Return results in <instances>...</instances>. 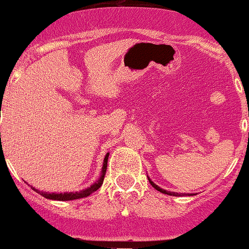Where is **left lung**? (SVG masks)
Returning <instances> with one entry per match:
<instances>
[{
  "label": "left lung",
  "instance_id": "obj_1",
  "mask_svg": "<svg viewBox=\"0 0 249 249\" xmlns=\"http://www.w3.org/2000/svg\"><path fill=\"white\" fill-rule=\"evenodd\" d=\"M149 182H150V184H151V186H153L154 188H155V190L160 191V192H161V193H164V195H168V196H175V197H179V196H182V195H184V193H175V192H171V191L162 190V188H160V187L158 186V185H155V184H154V182L151 181L150 179H149Z\"/></svg>",
  "mask_w": 249,
  "mask_h": 249
}]
</instances>
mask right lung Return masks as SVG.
<instances>
[{
    "instance_id": "1",
    "label": "right lung",
    "mask_w": 249,
    "mask_h": 249,
    "mask_svg": "<svg viewBox=\"0 0 249 249\" xmlns=\"http://www.w3.org/2000/svg\"><path fill=\"white\" fill-rule=\"evenodd\" d=\"M107 160H108V154H106L104 159V166H103V171H101V175H100V179L95 182V184L91 185L90 187L86 188V190L82 191H78V192H69V193H48V192H40V191L33 190L36 192H38L39 195H41L43 197L48 198V199H52V200H74V199H80V198H85L88 197V196L91 195L93 192H95L96 190L100 188L101 185L104 182V178L106 175V169H107Z\"/></svg>"
}]
</instances>
